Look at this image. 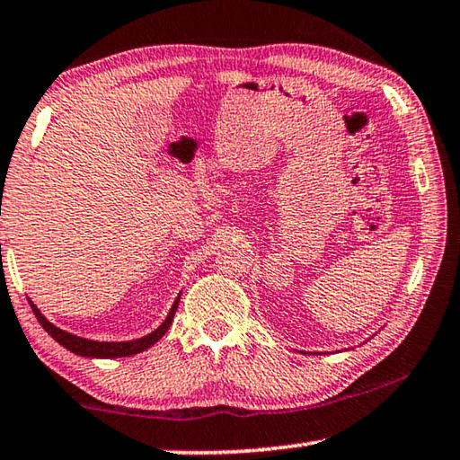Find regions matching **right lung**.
<instances>
[{
	"label": "right lung",
	"mask_w": 460,
	"mask_h": 460,
	"mask_svg": "<svg viewBox=\"0 0 460 460\" xmlns=\"http://www.w3.org/2000/svg\"><path fill=\"white\" fill-rule=\"evenodd\" d=\"M178 303H180V296L176 298V303H173L170 315H167L165 322L159 325L155 332H151L149 335H145V338H138V340H133V341H93V340L77 338V335L63 332V330H59V327H55L53 323H49L32 303H31V307L34 311L36 319H39V323L42 325V330H45L50 335V338L59 341L63 348H67L69 352L77 354V356H87V358H122V356H133V354L143 352V349H147V348L155 344L157 340H162L164 333L170 330V325L173 322Z\"/></svg>",
	"instance_id": "right-lung-1"
}]
</instances>
